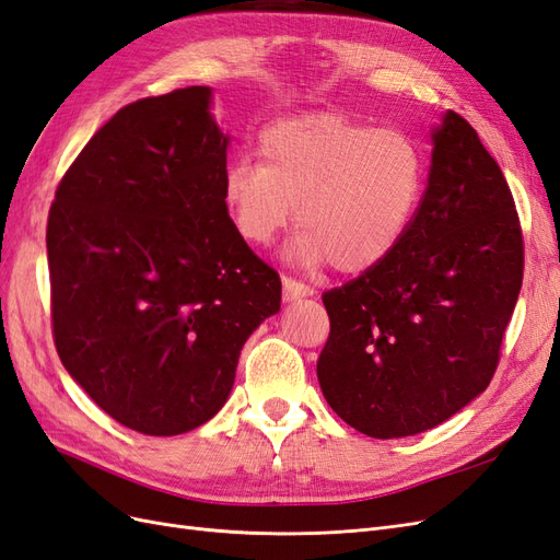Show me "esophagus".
<instances>
[{
	"label": "esophagus",
	"mask_w": 560,
	"mask_h": 560,
	"mask_svg": "<svg viewBox=\"0 0 560 560\" xmlns=\"http://www.w3.org/2000/svg\"><path fill=\"white\" fill-rule=\"evenodd\" d=\"M313 290L308 284H303L290 276H282V299L284 301H296V299H303V296H311Z\"/></svg>",
	"instance_id": "1"
}]
</instances>
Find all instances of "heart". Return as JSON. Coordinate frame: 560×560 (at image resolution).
<instances>
[{
    "instance_id": "obj_1",
    "label": "heart",
    "mask_w": 560,
    "mask_h": 560,
    "mask_svg": "<svg viewBox=\"0 0 560 560\" xmlns=\"http://www.w3.org/2000/svg\"><path fill=\"white\" fill-rule=\"evenodd\" d=\"M259 163L235 161L224 202L241 238L264 247L292 222V257L360 276L397 249L418 212L425 167L416 142L336 112H308L266 126Z\"/></svg>"
}]
</instances>
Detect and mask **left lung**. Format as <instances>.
<instances>
[{
  "label": "left lung",
  "mask_w": 560,
  "mask_h": 560,
  "mask_svg": "<svg viewBox=\"0 0 560 560\" xmlns=\"http://www.w3.org/2000/svg\"><path fill=\"white\" fill-rule=\"evenodd\" d=\"M432 165L397 249L322 294L327 404L376 439L436 428L493 378L523 282V233L500 165L460 114L432 132Z\"/></svg>",
  "instance_id": "1"
}]
</instances>
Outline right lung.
<instances>
[{
    "instance_id": "add662e5",
    "label": "right lung",
    "mask_w": 560,
    "mask_h": 560,
    "mask_svg": "<svg viewBox=\"0 0 560 560\" xmlns=\"http://www.w3.org/2000/svg\"><path fill=\"white\" fill-rule=\"evenodd\" d=\"M208 86L118 109L58 184L46 249L56 350L121 425L173 436L208 422L282 282L235 231L229 138Z\"/></svg>"
}]
</instances>
